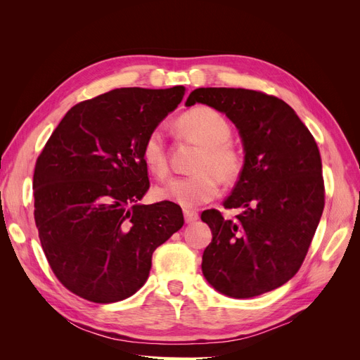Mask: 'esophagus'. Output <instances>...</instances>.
Wrapping results in <instances>:
<instances>
[{"mask_svg": "<svg viewBox=\"0 0 360 360\" xmlns=\"http://www.w3.org/2000/svg\"><path fill=\"white\" fill-rule=\"evenodd\" d=\"M183 213H184V221H186V224H193L195 221L198 219V212L197 210L186 209Z\"/></svg>", "mask_w": 360, "mask_h": 360, "instance_id": "1", "label": "esophagus"}]
</instances>
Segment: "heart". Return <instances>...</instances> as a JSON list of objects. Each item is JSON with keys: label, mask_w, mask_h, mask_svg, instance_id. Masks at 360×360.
Masks as SVG:
<instances>
[{"label": "heart", "mask_w": 360, "mask_h": 360, "mask_svg": "<svg viewBox=\"0 0 360 360\" xmlns=\"http://www.w3.org/2000/svg\"><path fill=\"white\" fill-rule=\"evenodd\" d=\"M177 129L183 138L201 146L192 167L195 172L162 184L156 189V195L160 200L177 202L181 207L209 202L219 193L221 180L233 183L243 171L242 151L230 141L231 124L213 108L197 106L179 117ZM141 156L155 177H168V150L160 129L147 134L141 147Z\"/></svg>", "instance_id": "heart-1"}]
</instances>
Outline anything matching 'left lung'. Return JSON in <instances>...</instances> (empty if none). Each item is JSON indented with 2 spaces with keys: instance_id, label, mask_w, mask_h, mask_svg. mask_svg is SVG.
Returning <instances> with one entry per match:
<instances>
[{
  "instance_id": "obj_1",
  "label": "left lung",
  "mask_w": 360,
  "mask_h": 360,
  "mask_svg": "<svg viewBox=\"0 0 360 360\" xmlns=\"http://www.w3.org/2000/svg\"><path fill=\"white\" fill-rule=\"evenodd\" d=\"M209 105L237 126L245 165L225 209L205 210L213 238L202 274L230 297L246 299L284 285L308 254L324 209L317 143L292 108L278 97L245 89H197L186 105Z\"/></svg>"
}]
</instances>
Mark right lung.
I'll return each instance as SVG.
<instances>
[{
  "instance_id": "obj_1",
  "label": "right lung",
  "mask_w": 360,
  "mask_h": 360,
  "mask_svg": "<svg viewBox=\"0 0 360 360\" xmlns=\"http://www.w3.org/2000/svg\"><path fill=\"white\" fill-rule=\"evenodd\" d=\"M186 89H117L68 111L36 160L34 221L53 275L76 296L112 303L146 284L156 248L184 224L150 188L141 147Z\"/></svg>"
}]
</instances>
